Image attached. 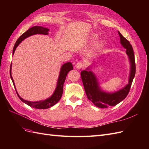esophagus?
Wrapping results in <instances>:
<instances>
[{
	"instance_id": "obj_1",
	"label": "esophagus",
	"mask_w": 149,
	"mask_h": 149,
	"mask_svg": "<svg viewBox=\"0 0 149 149\" xmlns=\"http://www.w3.org/2000/svg\"><path fill=\"white\" fill-rule=\"evenodd\" d=\"M84 64H83V63H82V62H78V63H76V68L77 69H79V70H80V69H81V68H83L84 67Z\"/></svg>"
}]
</instances>
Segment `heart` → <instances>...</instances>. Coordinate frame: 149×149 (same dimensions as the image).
<instances>
[{
    "instance_id": "heart-1",
    "label": "heart",
    "mask_w": 149,
    "mask_h": 149,
    "mask_svg": "<svg viewBox=\"0 0 149 149\" xmlns=\"http://www.w3.org/2000/svg\"><path fill=\"white\" fill-rule=\"evenodd\" d=\"M97 37V35L96 34H92L91 37V39H94Z\"/></svg>"
}]
</instances>
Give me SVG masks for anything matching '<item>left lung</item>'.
I'll return each mask as SVG.
<instances>
[{
    "label": "left lung",
    "instance_id": "8db88e82",
    "mask_svg": "<svg viewBox=\"0 0 149 149\" xmlns=\"http://www.w3.org/2000/svg\"><path fill=\"white\" fill-rule=\"evenodd\" d=\"M118 33L122 46L126 49V53L128 55L130 64L128 84L118 91L112 93H106L101 89L97 78L95 74L89 70V68H87L86 70L81 72L84 88L88 100L100 108L114 106L123 101L127 96L136 74V63L132 47L128 40L125 38L119 31H118Z\"/></svg>",
    "mask_w": 149,
    "mask_h": 149
}]
</instances>
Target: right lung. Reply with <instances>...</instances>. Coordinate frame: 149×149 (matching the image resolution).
<instances>
[{
	"mask_svg": "<svg viewBox=\"0 0 149 149\" xmlns=\"http://www.w3.org/2000/svg\"><path fill=\"white\" fill-rule=\"evenodd\" d=\"M48 31H49L48 29L45 28V27H43V26H34L33 27L29 29L27 31H26L25 33H24L19 38H18L14 47H13L12 54L13 55L14 54L16 48L26 38H27L30 37V36L35 35V34L48 35ZM11 69H12V63L10 65V78L12 81V83L13 84V86H14L15 87L17 96H19L20 100L23 102L25 103L26 104L29 105L30 107L35 108V109H48V108L50 107H52L53 106L56 104L60 101L63 94V84L66 78V75L69 73V71L73 70V65H72V63L70 62L66 63H65L63 65H62L60 70V72L59 77H58V79L56 88L55 90V91H54L53 94L50 97L47 99L45 100L40 101H35V102H31V101L25 100L19 96V94H18L17 91L15 83L12 78Z\"/></svg>",
	"mask_w": 149,
	"mask_h": 149,
	"instance_id": "obj_1",
	"label": "right lung"
}]
</instances>
